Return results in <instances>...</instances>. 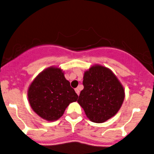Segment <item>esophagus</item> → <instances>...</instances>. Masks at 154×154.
Returning <instances> with one entry per match:
<instances>
[{
    "instance_id": "34e87169",
    "label": "esophagus",
    "mask_w": 154,
    "mask_h": 154,
    "mask_svg": "<svg viewBox=\"0 0 154 154\" xmlns=\"http://www.w3.org/2000/svg\"><path fill=\"white\" fill-rule=\"evenodd\" d=\"M75 92H76V93H77V94L78 95V96H79V95H80V90H79L78 88H76L75 89Z\"/></svg>"
}]
</instances>
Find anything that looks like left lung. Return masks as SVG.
Masks as SVG:
<instances>
[{
  "label": "left lung",
  "instance_id": "8db88e82",
  "mask_svg": "<svg viewBox=\"0 0 154 154\" xmlns=\"http://www.w3.org/2000/svg\"><path fill=\"white\" fill-rule=\"evenodd\" d=\"M77 103L91 122H105L120 109L125 90L110 69L96 64L85 71Z\"/></svg>",
  "mask_w": 154,
  "mask_h": 154
}]
</instances>
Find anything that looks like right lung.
Listing matches in <instances>:
<instances>
[{"label": "right lung", "instance_id": "1", "mask_svg": "<svg viewBox=\"0 0 154 154\" xmlns=\"http://www.w3.org/2000/svg\"><path fill=\"white\" fill-rule=\"evenodd\" d=\"M78 98L61 68L50 67L42 71L30 84L28 100L30 106L42 119L57 120L66 108Z\"/></svg>", "mask_w": 154, "mask_h": 154}]
</instances>
